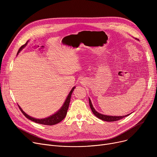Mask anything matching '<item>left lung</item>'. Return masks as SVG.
Wrapping results in <instances>:
<instances>
[{
    "mask_svg": "<svg viewBox=\"0 0 157 157\" xmlns=\"http://www.w3.org/2000/svg\"><path fill=\"white\" fill-rule=\"evenodd\" d=\"M89 104H90V108H91L93 113L95 115V117H97L98 118H99L103 121H118V120H120L122 118H124L125 117H128V114H127L125 115V116H108V115H105V114H101L99 113H98L95 111V109H94V108L92 105V102L91 101H90V99L89 98Z\"/></svg>",
    "mask_w": 157,
    "mask_h": 157,
    "instance_id": "left-lung-1",
    "label": "left lung"
}]
</instances>
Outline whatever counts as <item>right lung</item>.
Segmentation results:
<instances>
[{
    "instance_id": "1",
    "label": "right lung",
    "mask_w": 157,
    "mask_h": 157,
    "mask_svg": "<svg viewBox=\"0 0 157 157\" xmlns=\"http://www.w3.org/2000/svg\"><path fill=\"white\" fill-rule=\"evenodd\" d=\"M26 45H27V43L23 44V46H21L20 47V48L19 49V50H18L17 54H18L20 52L21 49L25 47ZM74 88H75V86L73 87L72 88V90H71L70 93L69 94V95H68L67 98H66V100H65L63 105H62V108L60 109V110L58 111L55 114L52 115V116L49 117L48 118H46L37 119V118H32V117L29 116L28 114H27L25 113L19 105H18V107H19L20 111H21V113L24 114V116L25 117L27 118H28L29 120H30L31 121H34L37 123H39V124H43V125H53L57 124L58 123H60L65 117L66 114H67V113L68 108H69V103H70V101H71V95H72V93L73 92Z\"/></svg>"
}]
</instances>
